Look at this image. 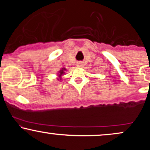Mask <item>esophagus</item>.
<instances>
[{"label": "esophagus", "instance_id": "esophagus-1", "mask_svg": "<svg viewBox=\"0 0 150 150\" xmlns=\"http://www.w3.org/2000/svg\"><path fill=\"white\" fill-rule=\"evenodd\" d=\"M76 66L78 67V68H82V67L83 66V63H82V62H77L76 63Z\"/></svg>", "mask_w": 150, "mask_h": 150}]
</instances>
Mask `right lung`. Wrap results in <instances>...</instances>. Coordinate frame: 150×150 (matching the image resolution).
<instances>
[{
	"mask_svg": "<svg viewBox=\"0 0 150 150\" xmlns=\"http://www.w3.org/2000/svg\"><path fill=\"white\" fill-rule=\"evenodd\" d=\"M66 70H67L66 68H61V69L58 72V73H57V75H57V80L61 81L62 77H63V75H65V71H66Z\"/></svg>",
	"mask_w": 150,
	"mask_h": 150,
	"instance_id": "1",
	"label": "right lung"
}]
</instances>
